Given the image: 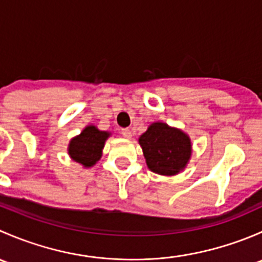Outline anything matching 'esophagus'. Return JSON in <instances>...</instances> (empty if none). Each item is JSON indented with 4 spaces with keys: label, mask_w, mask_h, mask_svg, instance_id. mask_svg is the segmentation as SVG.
Segmentation results:
<instances>
[{
    "label": "esophagus",
    "mask_w": 262,
    "mask_h": 262,
    "mask_svg": "<svg viewBox=\"0 0 262 262\" xmlns=\"http://www.w3.org/2000/svg\"><path fill=\"white\" fill-rule=\"evenodd\" d=\"M121 136L124 137V138H132V130L130 129L125 128V129H121Z\"/></svg>",
    "instance_id": "esophagus-1"
}]
</instances>
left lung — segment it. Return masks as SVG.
Returning <instances> with one entry per match:
<instances>
[{
  "label": "left lung",
  "instance_id": "8db88e82",
  "mask_svg": "<svg viewBox=\"0 0 262 262\" xmlns=\"http://www.w3.org/2000/svg\"><path fill=\"white\" fill-rule=\"evenodd\" d=\"M148 168L158 175H178L186 167L191 156L189 136L166 123H153L139 137Z\"/></svg>",
  "mask_w": 262,
  "mask_h": 262
}]
</instances>
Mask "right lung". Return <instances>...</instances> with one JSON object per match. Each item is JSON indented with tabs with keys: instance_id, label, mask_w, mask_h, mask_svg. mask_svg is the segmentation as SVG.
Segmentation results:
<instances>
[{
	"instance_id": "add662e5",
	"label": "right lung",
	"mask_w": 262,
	"mask_h": 262,
	"mask_svg": "<svg viewBox=\"0 0 262 262\" xmlns=\"http://www.w3.org/2000/svg\"><path fill=\"white\" fill-rule=\"evenodd\" d=\"M109 137V132L99 130L95 125L86 126L80 136L71 139L68 155L83 167H92L101 158L102 148Z\"/></svg>"
}]
</instances>
